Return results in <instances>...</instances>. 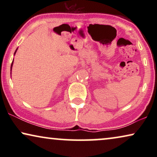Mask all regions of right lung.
<instances>
[{
  "label": "right lung",
  "instance_id": "obj_1",
  "mask_svg": "<svg viewBox=\"0 0 157 157\" xmlns=\"http://www.w3.org/2000/svg\"><path fill=\"white\" fill-rule=\"evenodd\" d=\"M16 52H15V53H16ZM14 53V54H15ZM12 65H13V62H12V64H11V67H12Z\"/></svg>",
  "mask_w": 157,
  "mask_h": 157
}]
</instances>
